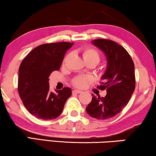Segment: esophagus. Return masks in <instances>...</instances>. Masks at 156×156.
Returning a JSON list of instances; mask_svg holds the SVG:
<instances>
[{
	"instance_id": "34e87169",
	"label": "esophagus",
	"mask_w": 156,
	"mask_h": 156,
	"mask_svg": "<svg viewBox=\"0 0 156 156\" xmlns=\"http://www.w3.org/2000/svg\"><path fill=\"white\" fill-rule=\"evenodd\" d=\"M72 92L76 93V94H80V93H82V91H80V90H76V89H74V90L72 91Z\"/></svg>"
}]
</instances>
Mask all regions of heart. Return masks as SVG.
I'll list each match as a JSON object with an SVG mask.
<instances>
[{
	"label": "heart",
	"mask_w": 156,
	"mask_h": 156,
	"mask_svg": "<svg viewBox=\"0 0 156 156\" xmlns=\"http://www.w3.org/2000/svg\"><path fill=\"white\" fill-rule=\"evenodd\" d=\"M83 57L85 62H93L97 65L101 60V55L97 49L87 48L83 51ZM91 81V79L87 76H77L72 80V84L78 88H84Z\"/></svg>",
	"instance_id": "heart-1"
}]
</instances>
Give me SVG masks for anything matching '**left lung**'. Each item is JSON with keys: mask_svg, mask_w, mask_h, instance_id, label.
Returning a JSON list of instances; mask_svg holds the SVG:
<instances>
[{"mask_svg": "<svg viewBox=\"0 0 156 156\" xmlns=\"http://www.w3.org/2000/svg\"><path fill=\"white\" fill-rule=\"evenodd\" d=\"M92 43L107 58V69L97 87L107 93L104 97L92 94L86 111L92 118L105 120L119 114L129 103L136 87L134 64L126 50L113 40L97 39Z\"/></svg>", "mask_w": 156, "mask_h": 156, "instance_id": "1", "label": "left lung"}]
</instances>
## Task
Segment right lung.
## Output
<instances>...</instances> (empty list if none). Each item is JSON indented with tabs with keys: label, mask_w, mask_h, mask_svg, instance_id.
<instances>
[{
	"label": "right lung",
	"mask_w": 156,
	"mask_h": 156,
	"mask_svg": "<svg viewBox=\"0 0 156 156\" xmlns=\"http://www.w3.org/2000/svg\"><path fill=\"white\" fill-rule=\"evenodd\" d=\"M73 42H61L37 46L25 57L19 67L18 89L23 105L34 116L42 120L58 117L71 89L50 91L49 76L60 69L64 56Z\"/></svg>",
	"instance_id": "add662e5"
}]
</instances>
